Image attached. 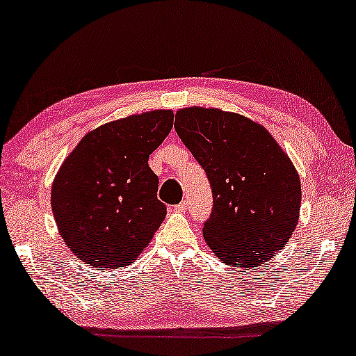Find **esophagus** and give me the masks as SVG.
<instances>
[{
    "label": "esophagus",
    "instance_id": "34e87169",
    "mask_svg": "<svg viewBox=\"0 0 356 356\" xmlns=\"http://www.w3.org/2000/svg\"><path fill=\"white\" fill-rule=\"evenodd\" d=\"M173 211H175V213H181V214H184L186 211H188V202H181L179 204H175Z\"/></svg>",
    "mask_w": 356,
    "mask_h": 356
}]
</instances>
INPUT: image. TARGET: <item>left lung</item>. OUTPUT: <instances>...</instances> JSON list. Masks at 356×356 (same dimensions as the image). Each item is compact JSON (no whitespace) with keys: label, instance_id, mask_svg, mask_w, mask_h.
I'll return each instance as SVG.
<instances>
[{"label":"left lung","instance_id":"obj_1","mask_svg":"<svg viewBox=\"0 0 356 356\" xmlns=\"http://www.w3.org/2000/svg\"><path fill=\"white\" fill-rule=\"evenodd\" d=\"M175 129L213 188V214L203 227L208 247L238 269L269 263L300 216V177L288 153L238 112L189 106L177 111Z\"/></svg>","mask_w":356,"mask_h":356}]
</instances>
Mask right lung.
Listing matches in <instances>:
<instances>
[{
    "mask_svg": "<svg viewBox=\"0 0 356 356\" xmlns=\"http://www.w3.org/2000/svg\"><path fill=\"white\" fill-rule=\"evenodd\" d=\"M173 127L154 109L92 129L62 162L51 209L70 252L95 269L124 267L145 250L165 219L148 158Z\"/></svg>",
    "mask_w": 356,
    "mask_h": 356,
    "instance_id": "obj_1",
    "label": "right lung"
}]
</instances>
